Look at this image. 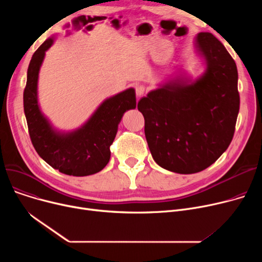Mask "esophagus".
Segmentation results:
<instances>
[{"label": "esophagus", "mask_w": 262, "mask_h": 262, "mask_svg": "<svg viewBox=\"0 0 262 262\" xmlns=\"http://www.w3.org/2000/svg\"><path fill=\"white\" fill-rule=\"evenodd\" d=\"M144 93H145V87L143 85H139L136 87V95L138 96V98H141Z\"/></svg>", "instance_id": "esophagus-1"}]
</instances>
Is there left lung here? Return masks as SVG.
Here are the masks:
<instances>
[{
	"mask_svg": "<svg viewBox=\"0 0 262 262\" xmlns=\"http://www.w3.org/2000/svg\"><path fill=\"white\" fill-rule=\"evenodd\" d=\"M198 51L207 63L192 84L176 80L138 103L150 153L163 169L180 174L207 169L229 146L240 108L235 60L210 33H200Z\"/></svg>",
	"mask_w": 262,
	"mask_h": 262,
	"instance_id": "1",
	"label": "left lung"
}]
</instances>
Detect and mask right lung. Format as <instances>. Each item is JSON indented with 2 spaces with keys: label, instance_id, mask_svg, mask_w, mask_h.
Returning a JSON list of instances; mask_svg holds the SVG:
<instances>
[{
  "label": "right lung",
  "instance_id": "obj_1",
  "mask_svg": "<svg viewBox=\"0 0 262 262\" xmlns=\"http://www.w3.org/2000/svg\"><path fill=\"white\" fill-rule=\"evenodd\" d=\"M52 43L53 38H49L38 48L27 70L23 106L32 143L41 158L63 174L87 176L98 173L109 162L110 145L124 113L136 108L135 90L127 89L103 102L81 128L69 134L55 132L41 114L37 99L40 66Z\"/></svg>",
  "mask_w": 262,
  "mask_h": 262
}]
</instances>
